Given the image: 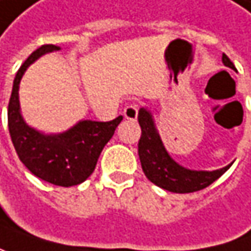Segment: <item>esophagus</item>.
<instances>
[{"instance_id": "34e87169", "label": "esophagus", "mask_w": 251, "mask_h": 251, "mask_svg": "<svg viewBox=\"0 0 251 251\" xmlns=\"http://www.w3.org/2000/svg\"><path fill=\"white\" fill-rule=\"evenodd\" d=\"M138 111H139V106L136 103H130L127 105L125 109H124V116L126 119H130V121H136L138 118Z\"/></svg>"}]
</instances>
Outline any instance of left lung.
I'll use <instances>...</instances> for the list:
<instances>
[{
    "label": "left lung",
    "instance_id": "8db88e82",
    "mask_svg": "<svg viewBox=\"0 0 251 251\" xmlns=\"http://www.w3.org/2000/svg\"><path fill=\"white\" fill-rule=\"evenodd\" d=\"M222 61L226 67L234 69L233 62L228 59L226 53H223ZM138 121L142 130L138 143V153H139L142 170L152 183L165 190H169L173 193L198 192L210 186L231 166L228 165L223 169L213 170V172L186 169L183 166L177 165L166 152L162 140L157 135L151 112L142 108L138 115Z\"/></svg>",
    "mask_w": 251,
    "mask_h": 251
}]
</instances>
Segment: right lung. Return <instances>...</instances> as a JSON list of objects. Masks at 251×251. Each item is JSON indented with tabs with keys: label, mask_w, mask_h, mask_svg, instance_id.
Wrapping results in <instances>:
<instances>
[{
	"label": "right lung",
	"mask_w": 251,
	"mask_h": 251,
	"mask_svg": "<svg viewBox=\"0 0 251 251\" xmlns=\"http://www.w3.org/2000/svg\"><path fill=\"white\" fill-rule=\"evenodd\" d=\"M56 45H42L18 69L8 103V129L20 160L32 175L48 183L69 187L85 182L95 170L105 145L111 140L122 116L109 122L82 121L59 135H44L29 127L20 113L18 88L24 72L47 52L58 51Z\"/></svg>",
	"instance_id": "add662e5"
}]
</instances>
